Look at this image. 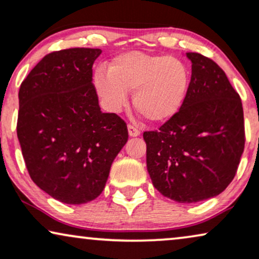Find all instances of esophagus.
<instances>
[{
  "instance_id": "esophagus-1",
  "label": "esophagus",
  "mask_w": 259,
  "mask_h": 259,
  "mask_svg": "<svg viewBox=\"0 0 259 259\" xmlns=\"http://www.w3.org/2000/svg\"><path fill=\"white\" fill-rule=\"evenodd\" d=\"M128 133L131 137H138L140 136V130L133 125H128Z\"/></svg>"
}]
</instances>
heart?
Instances as JSON below:
<instances>
[{"instance_id":"b5f03b06","label":"heart","mask_w":259,"mask_h":259,"mask_svg":"<svg viewBox=\"0 0 259 259\" xmlns=\"http://www.w3.org/2000/svg\"><path fill=\"white\" fill-rule=\"evenodd\" d=\"M191 72L184 60L132 51L116 56L108 71L94 76L97 94L110 110H120L133 93V106L144 119L163 122L172 117L186 101Z\"/></svg>"}]
</instances>
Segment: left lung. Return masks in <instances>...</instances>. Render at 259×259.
<instances>
[{"label": "left lung", "mask_w": 259, "mask_h": 259, "mask_svg": "<svg viewBox=\"0 0 259 259\" xmlns=\"http://www.w3.org/2000/svg\"><path fill=\"white\" fill-rule=\"evenodd\" d=\"M186 101L157 131H146V165L154 188L180 203L219 195L236 176L245 146L238 94L215 62L188 52Z\"/></svg>", "instance_id": "left-lung-1"}]
</instances>
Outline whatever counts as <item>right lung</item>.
<instances>
[{"label": "right lung", "mask_w": 259, "mask_h": 259, "mask_svg": "<svg viewBox=\"0 0 259 259\" xmlns=\"http://www.w3.org/2000/svg\"><path fill=\"white\" fill-rule=\"evenodd\" d=\"M100 49L46 55L19 90L16 132L33 182L68 204L95 200L128 139L126 122L102 113L93 84Z\"/></svg>", "instance_id": "1"}]
</instances>
